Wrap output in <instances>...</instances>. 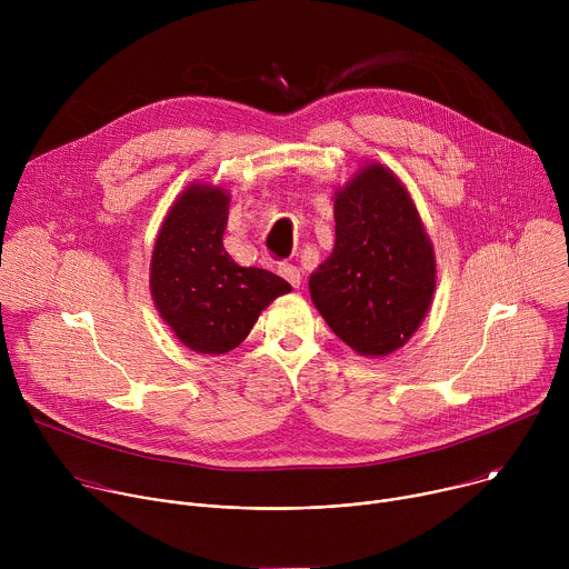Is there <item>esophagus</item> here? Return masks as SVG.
<instances>
[{
  "label": "esophagus",
  "instance_id": "34e87169",
  "mask_svg": "<svg viewBox=\"0 0 569 569\" xmlns=\"http://www.w3.org/2000/svg\"><path fill=\"white\" fill-rule=\"evenodd\" d=\"M279 274H281L292 288H299V286H301V272H299L297 266H292V263H281V266H279Z\"/></svg>",
  "mask_w": 569,
  "mask_h": 569
}]
</instances>
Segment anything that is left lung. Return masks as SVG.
Wrapping results in <instances>:
<instances>
[{"instance_id": "1", "label": "left lung", "mask_w": 569, "mask_h": 569, "mask_svg": "<svg viewBox=\"0 0 569 569\" xmlns=\"http://www.w3.org/2000/svg\"><path fill=\"white\" fill-rule=\"evenodd\" d=\"M310 297L360 356L412 338L435 292V252L400 180L369 164L336 196V248L310 274Z\"/></svg>"}]
</instances>
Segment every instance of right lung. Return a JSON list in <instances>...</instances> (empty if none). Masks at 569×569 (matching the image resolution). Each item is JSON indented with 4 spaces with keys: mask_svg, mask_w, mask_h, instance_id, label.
<instances>
[{
    "mask_svg": "<svg viewBox=\"0 0 569 569\" xmlns=\"http://www.w3.org/2000/svg\"><path fill=\"white\" fill-rule=\"evenodd\" d=\"M229 198L193 184L159 229L152 266V301L182 345L198 353H227L252 331L261 310L290 283L261 268H240L227 254Z\"/></svg>",
    "mask_w": 569,
    "mask_h": 569,
    "instance_id": "1",
    "label": "right lung"
}]
</instances>
